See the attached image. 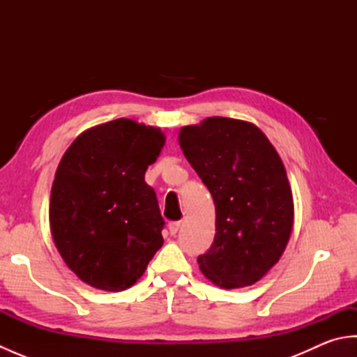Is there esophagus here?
Here are the masks:
<instances>
[{"mask_svg":"<svg viewBox=\"0 0 357 357\" xmlns=\"http://www.w3.org/2000/svg\"><path fill=\"white\" fill-rule=\"evenodd\" d=\"M179 227H181V222H179V221H176V222H170V224H169V231H170L172 236H174V234L178 233Z\"/></svg>","mask_w":357,"mask_h":357,"instance_id":"1","label":"esophagus"}]
</instances>
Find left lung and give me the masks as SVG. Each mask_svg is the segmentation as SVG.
<instances>
[{"mask_svg":"<svg viewBox=\"0 0 357 357\" xmlns=\"http://www.w3.org/2000/svg\"><path fill=\"white\" fill-rule=\"evenodd\" d=\"M179 147L215 201L216 234L198 257L215 285L242 288L261 280L290 239L294 204L282 159L259 127L211 116L185 126Z\"/></svg>","mask_w":357,"mask_h":357,"instance_id":"8db88e82","label":"left lung"}]
</instances>
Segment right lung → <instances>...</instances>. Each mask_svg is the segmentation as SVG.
<instances>
[{
    "label": "right lung",
    "instance_id": "obj_1",
    "mask_svg": "<svg viewBox=\"0 0 357 357\" xmlns=\"http://www.w3.org/2000/svg\"><path fill=\"white\" fill-rule=\"evenodd\" d=\"M165 144L161 128L119 118L77 136L52 184L53 242L82 282L123 291L164 244L155 190L144 181Z\"/></svg>",
    "mask_w": 357,
    "mask_h": 357
}]
</instances>
